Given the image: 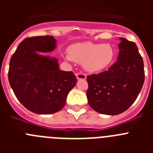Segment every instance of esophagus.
Returning a JSON list of instances; mask_svg holds the SVG:
<instances>
[{"instance_id":"34e87169","label":"esophagus","mask_w":153,"mask_h":153,"mask_svg":"<svg viewBox=\"0 0 153 153\" xmlns=\"http://www.w3.org/2000/svg\"><path fill=\"white\" fill-rule=\"evenodd\" d=\"M76 78L77 79H86V75L82 72H79L76 74Z\"/></svg>"}]
</instances>
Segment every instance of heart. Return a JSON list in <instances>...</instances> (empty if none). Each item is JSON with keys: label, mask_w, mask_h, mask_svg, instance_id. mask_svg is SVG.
<instances>
[{"label": "heart", "mask_w": 153, "mask_h": 153, "mask_svg": "<svg viewBox=\"0 0 153 153\" xmlns=\"http://www.w3.org/2000/svg\"><path fill=\"white\" fill-rule=\"evenodd\" d=\"M116 56L114 47L109 44H96L92 42L79 43L70 46L68 60L83 63V68L90 73L102 71L112 64Z\"/></svg>", "instance_id": "heart-1"}]
</instances>
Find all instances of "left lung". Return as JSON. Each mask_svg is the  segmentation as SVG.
<instances>
[{
	"instance_id": "obj_1",
	"label": "left lung",
	"mask_w": 153,
	"mask_h": 153,
	"mask_svg": "<svg viewBox=\"0 0 153 153\" xmlns=\"http://www.w3.org/2000/svg\"><path fill=\"white\" fill-rule=\"evenodd\" d=\"M120 40L117 61L108 70L87 76L88 103L101 114L114 116L129 109L145 79L143 57L136 44L123 37Z\"/></svg>"
}]
</instances>
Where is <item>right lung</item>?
Wrapping results in <instances>:
<instances>
[{"label": "right lung", "mask_w": 153, "mask_h": 153, "mask_svg": "<svg viewBox=\"0 0 153 153\" xmlns=\"http://www.w3.org/2000/svg\"><path fill=\"white\" fill-rule=\"evenodd\" d=\"M52 36L27 37L11 56L8 79L25 108L37 114H52L65 106L69 92L76 83L72 71L59 70L56 58L42 56L56 47Z\"/></svg>", "instance_id": "add662e5"}]
</instances>
